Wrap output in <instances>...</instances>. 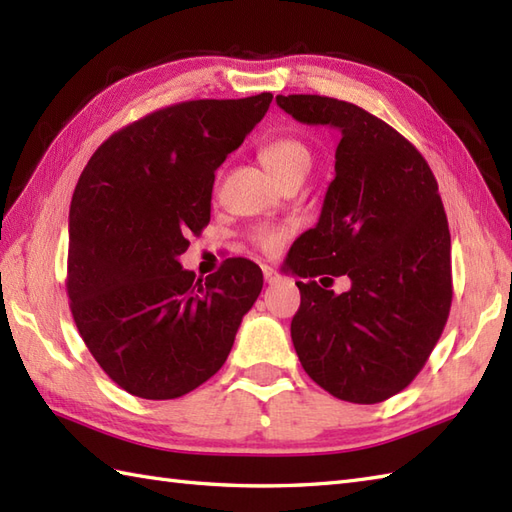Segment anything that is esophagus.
Masks as SVG:
<instances>
[{"instance_id": "34e87169", "label": "esophagus", "mask_w": 512, "mask_h": 512, "mask_svg": "<svg viewBox=\"0 0 512 512\" xmlns=\"http://www.w3.org/2000/svg\"><path fill=\"white\" fill-rule=\"evenodd\" d=\"M264 279H266V284H277V281H281V275L275 268L264 266Z\"/></svg>"}]
</instances>
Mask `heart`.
I'll list each match as a JSON object with an SVG mask.
<instances>
[{
	"label": "heart",
	"instance_id": "b5f03b06",
	"mask_svg": "<svg viewBox=\"0 0 512 512\" xmlns=\"http://www.w3.org/2000/svg\"><path fill=\"white\" fill-rule=\"evenodd\" d=\"M259 158L266 165V169L281 182L286 176L295 171H308L310 169V149L301 143L299 138L292 136H279L270 140L259 151ZM290 231L284 226H259L250 233V242H253L262 253L273 255L284 246Z\"/></svg>",
	"mask_w": 512,
	"mask_h": 512
}]
</instances>
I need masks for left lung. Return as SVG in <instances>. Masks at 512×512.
<instances>
[{
  "instance_id": "8db88e82",
  "label": "left lung",
  "mask_w": 512,
  "mask_h": 512,
  "mask_svg": "<svg viewBox=\"0 0 512 512\" xmlns=\"http://www.w3.org/2000/svg\"><path fill=\"white\" fill-rule=\"evenodd\" d=\"M299 123L341 132L336 176L319 224L290 248L301 306L290 336L306 374L356 405L405 389L447 325L451 235L427 160L394 127L354 103L317 94L277 96ZM345 274L334 296L314 276Z\"/></svg>"
}]
</instances>
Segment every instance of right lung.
I'll return each mask as SVG.
<instances>
[{
  "label": "right lung",
  "instance_id": "right-lung-1",
  "mask_svg": "<svg viewBox=\"0 0 512 512\" xmlns=\"http://www.w3.org/2000/svg\"><path fill=\"white\" fill-rule=\"evenodd\" d=\"M273 101H184L118 129L85 165L70 204L65 290L83 343L132 396L171 400L206 383L264 286L231 257L204 281L182 270L211 220L215 169Z\"/></svg>",
  "mask_w": 512,
  "mask_h": 512
}]
</instances>
